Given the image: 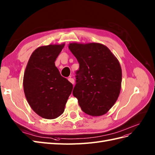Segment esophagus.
Listing matches in <instances>:
<instances>
[{"label": "esophagus", "instance_id": "esophagus-1", "mask_svg": "<svg viewBox=\"0 0 155 155\" xmlns=\"http://www.w3.org/2000/svg\"><path fill=\"white\" fill-rule=\"evenodd\" d=\"M68 81H69L70 83H71V84H72L73 85L74 84V80L73 78H68Z\"/></svg>", "mask_w": 155, "mask_h": 155}]
</instances>
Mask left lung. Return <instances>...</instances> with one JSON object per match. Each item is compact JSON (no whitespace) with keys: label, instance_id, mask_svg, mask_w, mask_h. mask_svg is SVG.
Wrapping results in <instances>:
<instances>
[{"label":"left lung","instance_id":"left-lung-1","mask_svg":"<svg viewBox=\"0 0 155 155\" xmlns=\"http://www.w3.org/2000/svg\"><path fill=\"white\" fill-rule=\"evenodd\" d=\"M68 48L80 64L73 95L86 114H106L115 104L121 89L119 61L107 47L100 43H73Z\"/></svg>","mask_w":155,"mask_h":155}]
</instances>
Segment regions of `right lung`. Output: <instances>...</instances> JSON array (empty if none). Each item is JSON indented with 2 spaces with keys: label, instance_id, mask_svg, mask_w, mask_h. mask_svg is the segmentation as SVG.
Wrapping results in <instances>:
<instances>
[{
  "label": "right lung",
  "instance_id": "obj_1",
  "mask_svg": "<svg viewBox=\"0 0 155 155\" xmlns=\"http://www.w3.org/2000/svg\"><path fill=\"white\" fill-rule=\"evenodd\" d=\"M65 44L36 48L29 59L24 75V93L29 106L45 119L58 118L64 111L73 85L60 74L55 60Z\"/></svg>",
  "mask_w": 155,
  "mask_h": 155
}]
</instances>
